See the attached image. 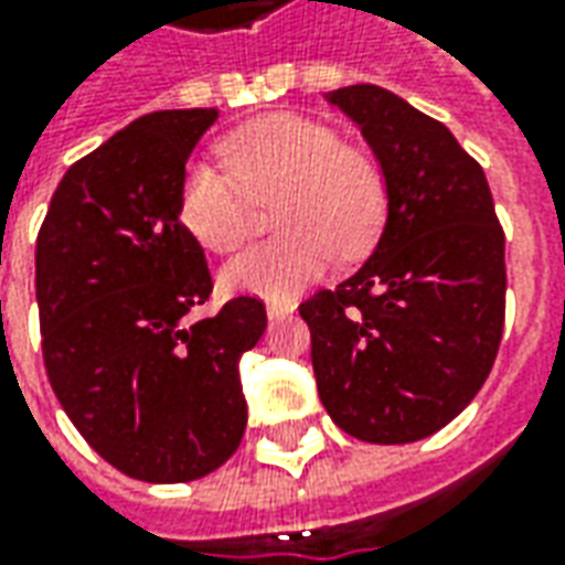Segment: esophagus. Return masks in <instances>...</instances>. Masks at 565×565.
<instances>
[{
	"label": "esophagus",
	"instance_id": "1",
	"mask_svg": "<svg viewBox=\"0 0 565 565\" xmlns=\"http://www.w3.org/2000/svg\"><path fill=\"white\" fill-rule=\"evenodd\" d=\"M294 302H278V299H271V302H266V315H269V320H281V318H290L294 315Z\"/></svg>",
	"mask_w": 565,
	"mask_h": 565
}]
</instances>
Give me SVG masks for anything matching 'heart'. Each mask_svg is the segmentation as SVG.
<instances>
[{"mask_svg":"<svg viewBox=\"0 0 565 565\" xmlns=\"http://www.w3.org/2000/svg\"><path fill=\"white\" fill-rule=\"evenodd\" d=\"M230 172L193 160L181 178L178 217L199 245L233 254L250 235V202H275L284 233L233 259L230 294L287 299L344 259L366 257L387 223V178L375 157L344 145L327 124L299 115L259 117L221 141Z\"/></svg>","mask_w":565,"mask_h":565,"instance_id":"b5f03b06","label":"heart"}]
</instances>
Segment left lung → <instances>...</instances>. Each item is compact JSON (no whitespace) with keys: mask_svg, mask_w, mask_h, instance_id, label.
<instances>
[{"mask_svg":"<svg viewBox=\"0 0 565 565\" xmlns=\"http://www.w3.org/2000/svg\"><path fill=\"white\" fill-rule=\"evenodd\" d=\"M387 178L372 257L299 306L323 408L348 436L405 445L450 424L493 369L505 320V235L484 169L396 93H327Z\"/></svg>","mask_w":565,"mask_h":565,"instance_id":"obj_1","label":"left lung"}]
</instances>
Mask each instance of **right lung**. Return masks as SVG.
<instances>
[{
  "label": "right lung",
  "instance_id": "right-lung-1",
  "mask_svg": "<svg viewBox=\"0 0 565 565\" xmlns=\"http://www.w3.org/2000/svg\"><path fill=\"white\" fill-rule=\"evenodd\" d=\"M217 108L153 111L78 160L35 242L47 379L103 460L150 484L214 472L245 436L238 360L266 330L254 296L186 318L211 294L178 217L181 178Z\"/></svg>",
  "mask_w": 565,
  "mask_h": 565
}]
</instances>
